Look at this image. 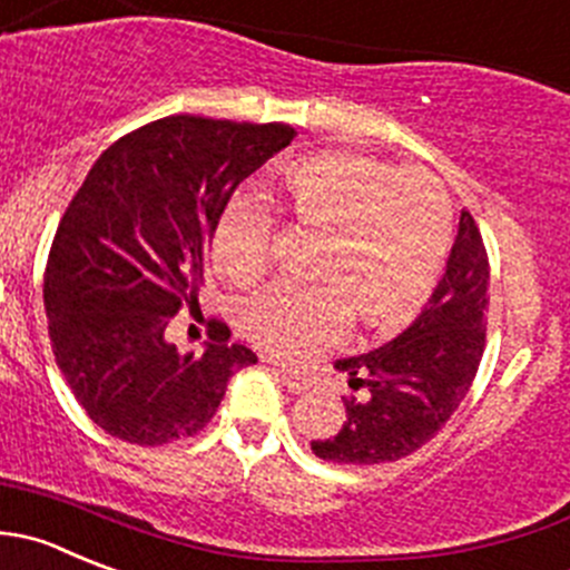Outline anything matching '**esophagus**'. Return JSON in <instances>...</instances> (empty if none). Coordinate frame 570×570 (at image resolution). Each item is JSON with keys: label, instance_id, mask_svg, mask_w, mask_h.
<instances>
[{"label": "esophagus", "instance_id": "esophagus-1", "mask_svg": "<svg viewBox=\"0 0 570 570\" xmlns=\"http://www.w3.org/2000/svg\"><path fill=\"white\" fill-rule=\"evenodd\" d=\"M273 373L278 375V379L284 381V386H286V390H289V392H295V395H297V392H306V390H308V384H306V381H303V379H297V375L292 373L289 367H284V364H275V362H273Z\"/></svg>", "mask_w": 570, "mask_h": 570}]
</instances>
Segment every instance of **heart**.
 <instances>
[{
	"instance_id": "obj_1",
	"label": "heart",
	"mask_w": 570,
	"mask_h": 570,
	"mask_svg": "<svg viewBox=\"0 0 570 570\" xmlns=\"http://www.w3.org/2000/svg\"><path fill=\"white\" fill-rule=\"evenodd\" d=\"M269 197L297 225L328 234L317 267L323 286H273L247 303V336L269 356H314L345 334L351 314L373 334H392L432 297L451 239L449 203L432 175L356 153H317L275 169ZM212 262L239 286L262 281L267 214L230 203L214 228Z\"/></svg>"
}]
</instances>
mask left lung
Listing matches in <instances>:
<instances>
[{"instance_id":"obj_1","label":"left lung","mask_w":570,"mask_h":570,"mask_svg":"<svg viewBox=\"0 0 570 570\" xmlns=\"http://www.w3.org/2000/svg\"><path fill=\"white\" fill-rule=\"evenodd\" d=\"M490 267L482 234L462 208L443 278L395 340L336 358L353 390L334 438L312 451L334 465H384L423 449L460 409L476 379L488 325Z\"/></svg>"}]
</instances>
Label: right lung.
<instances>
[{"mask_svg":"<svg viewBox=\"0 0 570 570\" xmlns=\"http://www.w3.org/2000/svg\"><path fill=\"white\" fill-rule=\"evenodd\" d=\"M289 125L167 116L110 145L66 208L43 306L55 362L110 438L164 445L203 432L256 353L212 323L203 351L169 340L197 301L236 186L295 138Z\"/></svg>","mask_w":570,"mask_h":570,"instance_id":"1","label":"right lung"}]
</instances>
